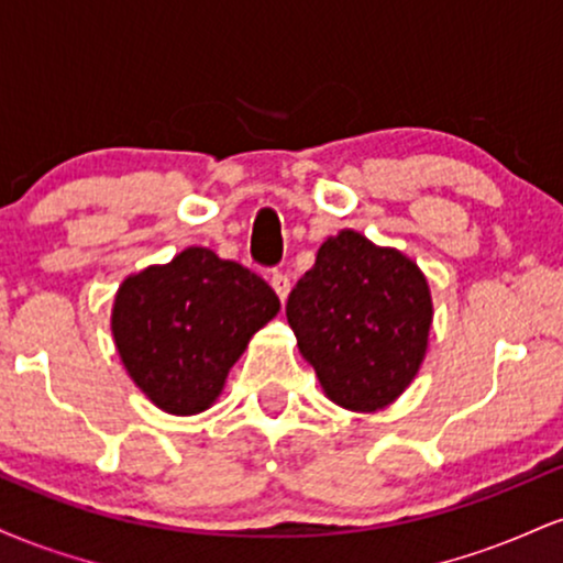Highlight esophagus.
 <instances>
[{
    "mask_svg": "<svg viewBox=\"0 0 563 563\" xmlns=\"http://www.w3.org/2000/svg\"><path fill=\"white\" fill-rule=\"evenodd\" d=\"M269 286L275 288V294L280 296V301L288 299V294H290V277L288 275L273 273V277H269Z\"/></svg>",
    "mask_w": 563,
    "mask_h": 563,
    "instance_id": "34e87169",
    "label": "esophagus"
}]
</instances>
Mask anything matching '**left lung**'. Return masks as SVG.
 Returning a JSON list of instances; mask_svg holds the SVG:
<instances>
[{
	"label": "left lung",
	"instance_id": "left-lung-1",
	"mask_svg": "<svg viewBox=\"0 0 563 563\" xmlns=\"http://www.w3.org/2000/svg\"><path fill=\"white\" fill-rule=\"evenodd\" d=\"M286 318L328 399L376 412L418 376L434 307L423 273L402 251L341 230L290 290Z\"/></svg>",
	"mask_w": 563,
	"mask_h": 563
}]
</instances>
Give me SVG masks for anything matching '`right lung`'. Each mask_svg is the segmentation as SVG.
<instances>
[{"label":"right lung","instance_id":"obj_1","mask_svg":"<svg viewBox=\"0 0 563 563\" xmlns=\"http://www.w3.org/2000/svg\"><path fill=\"white\" fill-rule=\"evenodd\" d=\"M280 312L243 264L190 245L121 283L111 331L134 384L161 410L196 416L217 402L251 335Z\"/></svg>","mask_w":563,"mask_h":563}]
</instances>
